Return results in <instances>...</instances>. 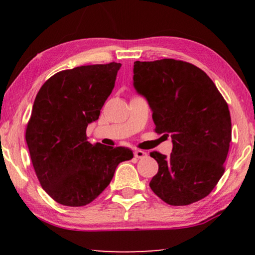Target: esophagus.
I'll return each mask as SVG.
<instances>
[{
	"instance_id": "34e87169",
	"label": "esophagus",
	"mask_w": 255,
	"mask_h": 255,
	"mask_svg": "<svg viewBox=\"0 0 255 255\" xmlns=\"http://www.w3.org/2000/svg\"><path fill=\"white\" fill-rule=\"evenodd\" d=\"M133 155H135L136 158H144L147 156V153L144 152V150H141V149H136L135 152H133Z\"/></svg>"
}]
</instances>
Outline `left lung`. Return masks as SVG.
Segmentation results:
<instances>
[{"label": "left lung", "instance_id": "1", "mask_svg": "<svg viewBox=\"0 0 255 255\" xmlns=\"http://www.w3.org/2000/svg\"><path fill=\"white\" fill-rule=\"evenodd\" d=\"M133 88L153 111L155 131L171 133L169 157L153 152L158 172L149 187L171 206L208 196L224 174L232 140L226 101L206 73L175 59L133 63Z\"/></svg>", "mask_w": 255, "mask_h": 255}]
</instances>
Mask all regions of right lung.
I'll use <instances>...</instances> for the list:
<instances>
[{
	"instance_id": "obj_1",
	"label": "right lung",
	"mask_w": 255,
	"mask_h": 255,
	"mask_svg": "<svg viewBox=\"0 0 255 255\" xmlns=\"http://www.w3.org/2000/svg\"><path fill=\"white\" fill-rule=\"evenodd\" d=\"M120 67L112 62L58 72L34 99L25 140L41 187L60 205L90 204L109 185L118 164L133 156L129 148L93 145L86 137Z\"/></svg>"
}]
</instances>
